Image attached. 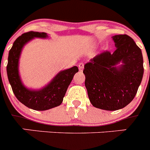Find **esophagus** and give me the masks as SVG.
<instances>
[{"instance_id": "obj_1", "label": "esophagus", "mask_w": 150, "mask_h": 150, "mask_svg": "<svg viewBox=\"0 0 150 150\" xmlns=\"http://www.w3.org/2000/svg\"><path fill=\"white\" fill-rule=\"evenodd\" d=\"M79 71H83V69H84V63H83V62H81V63L79 64Z\"/></svg>"}]
</instances>
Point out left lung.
Returning <instances> with one entry per match:
<instances>
[{
	"label": "left lung",
	"instance_id": "1",
	"mask_svg": "<svg viewBox=\"0 0 150 150\" xmlns=\"http://www.w3.org/2000/svg\"><path fill=\"white\" fill-rule=\"evenodd\" d=\"M116 50L96 55L84 66L85 86L91 104L105 110H117L132 101L144 75L141 50L127 34L112 37ZM120 62L123 64L116 65Z\"/></svg>",
	"mask_w": 150,
	"mask_h": 150
}]
</instances>
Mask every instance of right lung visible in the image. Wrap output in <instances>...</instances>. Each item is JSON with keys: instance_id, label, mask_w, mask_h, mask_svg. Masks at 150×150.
<instances>
[{"instance_id": "add662e5", "label": "right lung", "mask_w": 150, "mask_h": 150, "mask_svg": "<svg viewBox=\"0 0 150 150\" xmlns=\"http://www.w3.org/2000/svg\"><path fill=\"white\" fill-rule=\"evenodd\" d=\"M34 38H46L44 32L29 31L19 36L9 52L6 72L13 93L19 101L34 110H46L58 107L63 101L74 74L79 71L76 66L60 71L46 86L39 90L26 88L18 74V60L23 46Z\"/></svg>"}]
</instances>
